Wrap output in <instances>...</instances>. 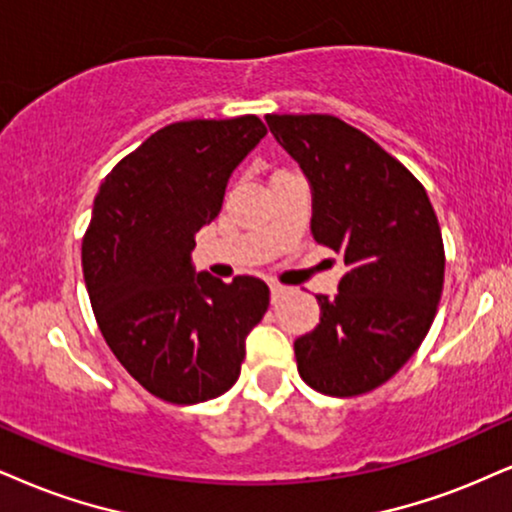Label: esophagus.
<instances>
[{
  "label": "esophagus",
  "mask_w": 512,
  "mask_h": 512,
  "mask_svg": "<svg viewBox=\"0 0 512 512\" xmlns=\"http://www.w3.org/2000/svg\"><path fill=\"white\" fill-rule=\"evenodd\" d=\"M270 294H273V301H275V299H280V296L285 294V287L277 285V282H273V285H270Z\"/></svg>",
  "instance_id": "34e87169"
}]
</instances>
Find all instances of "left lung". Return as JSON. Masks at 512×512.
<instances>
[{"instance_id":"left-lung-1","label":"left lung","mask_w":512,"mask_h":512,"mask_svg":"<svg viewBox=\"0 0 512 512\" xmlns=\"http://www.w3.org/2000/svg\"><path fill=\"white\" fill-rule=\"evenodd\" d=\"M266 123L311 182V232L344 258L320 323L294 342L296 368L327 396H358L399 372L430 332L444 287V242L425 187L353 125L327 116Z\"/></svg>"}]
</instances>
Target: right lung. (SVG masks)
<instances>
[{"label": "right lung", "instance_id": "1", "mask_svg": "<svg viewBox=\"0 0 512 512\" xmlns=\"http://www.w3.org/2000/svg\"><path fill=\"white\" fill-rule=\"evenodd\" d=\"M266 137L256 116L180 121L106 175L82 239V273L113 356L149 394L192 406L237 382L246 334L268 311L263 280L194 273V235L232 170Z\"/></svg>", "mask_w": 512, "mask_h": 512}]
</instances>
